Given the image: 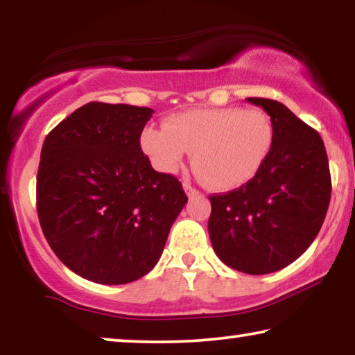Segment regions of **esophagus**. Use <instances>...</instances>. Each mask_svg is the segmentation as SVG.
Returning <instances> with one entry per match:
<instances>
[{"label": "esophagus", "mask_w": 355, "mask_h": 355, "mask_svg": "<svg viewBox=\"0 0 355 355\" xmlns=\"http://www.w3.org/2000/svg\"><path fill=\"white\" fill-rule=\"evenodd\" d=\"M182 187H184V191H186V193H187L189 197H193V196H197V193H198L197 189H193L191 184H187V182H184Z\"/></svg>", "instance_id": "esophagus-1"}]
</instances>
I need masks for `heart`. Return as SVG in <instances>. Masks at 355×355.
Listing matches in <instances>:
<instances>
[{
	"label": "heart",
	"mask_w": 355,
	"mask_h": 355,
	"mask_svg": "<svg viewBox=\"0 0 355 355\" xmlns=\"http://www.w3.org/2000/svg\"><path fill=\"white\" fill-rule=\"evenodd\" d=\"M140 147L158 171L173 174L192 152L198 176L213 191L231 192L254 181L273 147V125L260 110L196 108L148 125Z\"/></svg>",
	"instance_id": "b5f03b06"
}]
</instances>
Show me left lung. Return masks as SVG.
<instances>
[{
    "label": "left lung",
    "mask_w": 355,
    "mask_h": 355,
    "mask_svg": "<svg viewBox=\"0 0 355 355\" xmlns=\"http://www.w3.org/2000/svg\"><path fill=\"white\" fill-rule=\"evenodd\" d=\"M261 106L273 125V147L254 181L210 196L208 232L223 263L247 275H266L309 249L331 197L323 140L283 103L247 98Z\"/></svg>",
    "instance_id": "obj_1"
}]
</instances>
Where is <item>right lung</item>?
<instances>
[{
	"label": "right lung",
	"instance_id": "obj_1",
	"mask_svg": "<svg viewBox=\"0 0 355 355\" xmlns=\"http://www.w3.org/2000/svg\"><path fill=\"white\" fill-rule=\"evenodd\" d=\"M153 110L90 101L46 135L37 211L58 259L82 278L125 284L158 263L186 205L182 184L140 148Z\"/></svg>",
	"mask_w": 355,
	"mask_h": 355
}]
</instances>
